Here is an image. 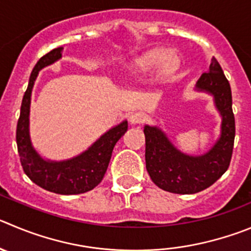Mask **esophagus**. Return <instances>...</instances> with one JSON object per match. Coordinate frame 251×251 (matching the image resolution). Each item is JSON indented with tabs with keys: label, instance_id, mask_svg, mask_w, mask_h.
Masks as SVG:
<instances>
[{
	"label": "esophagus",
	"instance_id": "1",
	"mask_svg": "<svg viewBox=\"0 0 251 251\" xmlns=\"http://www.w3.org/2000/svg\"><path fill=\"white\" fill-rule=\"evenodd\" d=\"M146 120V115L141 111H136V112H132L130 115V123L131 124H142L144 121Z\"/></svg>",
	"mask_w": 251,
	"mask_h": 251
}]
</instances>
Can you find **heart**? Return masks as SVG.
<instances>
[{
    "label": "heart",
    "mask_w": 251,
    "mask_h": 251,
    "mask_svg": "<svg viewBox=\"0 0 251 251\" xmlns=\"http://www.w3.org/2000/svg\"><path fill=\"white\" fill-rule=\"evenodd\" d=\"M163 62V54L161 51H150L140 57L135 62V69L137 73H147L154 69Z\"/></svg>",
    "instance_id": "heart-1"
}]
</instances>
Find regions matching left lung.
Listing matches in <instances>:
<instances>
[{"mask_svg":"<svg viewBox=\"0 0 251 251\" xmlns=\"http://www.w3.org/2000/svg\"><path fill=\"white\" fill-rule=\"evenodd\" d=\"M196 88L212 94L222 115L221 139L207 153L187 156L171 144L160 128L147 125L144 128L147 172L156 186L171 193L192 194L210 187L228 170L233 154L235 119L230 84L214 57L209 70L201 75Z\"/></svg>","mask_w":251,"mask_h":251,"instance_id":"8db88e82","label":"left lung"}]
</instances>
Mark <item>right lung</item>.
<instances>
[{
	"label": "right lung",
	"instance_id": "add662e5",
	"mask_svg": "<svg viewBox=\"0 0 251 251\" xmlns=\"http://www.w3.org/2000/svg\"><path fill=\"white\" fill-rule=\"evenodd\" d=\"M62 47L53 49L34 65L21 105L16 141L23 171L33 183L53 193L80 194L91 191L101 182L109 166L114 146L127 130V121H123L105 132L85 152L72 160L50 162L44 161L37 153L30 144L28 131L30 94L39 70L59 59L62 57Z\"/></svg>",
	"mask_w": 251,
	"mask_h": 251
}]
</instances>
